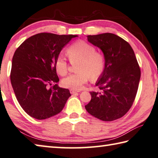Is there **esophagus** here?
Masks as SVG:
<instances>
[{
  "mask_svg": "<svg viewBox=\"0 0 158 158\" xmlns=\"http://www.w3.org/2000/svg\"><path fill=\"white\" fill-rule=\"evenodd\" d=\"M77 92H77V91H76V90L70 89V93L71 94H76V93H77Z\"/></svg>",
  "mask_w": 158,
  "mask_h": 158,
  "instance_id": "34e87169",
  "label": "esophagus"
}]
</instances>
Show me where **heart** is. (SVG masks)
Returning <instances> with one entry per match:
<instances>
[{"instance_id": "obj_1", "label": "heart", "mask_w": 158, "mask_h": 158, "mask_svg": "<svg viewBox=\"0 0 158 158\" xmlns=\"http://www.w3.org/2000/svg\"><path fill=\"white\" fill-rule=\"evenodd\" d=\"M69 57L72 62H79L77 66L78 73L69 75L62 81L64 87L73 90H81L90 78L92 81L100 77L106 66V59L96 48L85 41H78L72 44L67 50ZM55 69L60 76H65L69 65L66 58L59 55L55 62Z\"/></svg>"}]
</instances>
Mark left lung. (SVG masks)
Listing matches in <instances>:
<instances>
[{
  "instance_id": "left-lung-1",
  "label": "left lung",
  "mask_w": 158,
  "mask_h": 158,
  "mask_svg": "<svg viewBox=\"0 0 158 158\" xmlns=\"http://www.w3.org/2000/svg\"><path fill=\"white\" fill-rule=\"evenodd\" d=\"M87 40L103 52L106 66L96 83L100 92H91L85 106L91 115L104 121L121 118L136 96L141 71L131 45L112 33L88 35Z\"/></svg>"
}]
</instances>
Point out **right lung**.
Returning a JSON list of instances; mask_svg holds the SVG:
<instances>
[{
	"label": "right lung",
	"mask_w": 158,
	"mask_h": 158,
	"mask_svg": "<svg viewBox=\"0 0 158 158\" xmlns=\"http://www.w3.org/2000/svg\"><path fill=\"white\" fill-rule=\"evenodd\" d=\"M76 37L39 33L16 50L10 81L19 103L30 117L41 120L56 115L70 97L69 90L57 84L60 80L55 62L64 46Z\"/></svg>",
	"instance_id": "add662e5"
}]
</instances>
